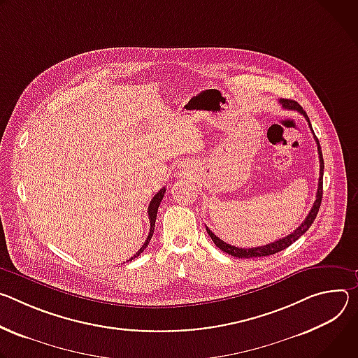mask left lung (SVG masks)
<instances>
[{
    "label": "left lung",
    "mask_w": 358,
    "mask_h": 358,
    "mask_svg": "<svg viewBox=\"0 0 358 358\" xmlns=\"http://www.w3.org/2000/svg\"><path fill=\"white\" fill-rule=\"evenodd\" d=\"M279 103L282 105V108H285V109H289V110H297L299 113H301L304 117H306V121L308 122V127H310V129H311V132H313V135H314V131H313V128H311V124H310V119H308V116H307V113H306V110L296 102V101H293V99H280L279 101ZM314 139H315V142H317V150H319V159H320V176H319V187H317V194H315V202L313 203V206H311V210L308 212V215H307V217L304 219V222L293 231V233H290L289 236H286V237H283V239H279V241H275V242H273V243H268V245H266V246H259V248H252V249H242V248H236V246H230V245H227V243H224L223 241H220L219 237L209 229V227H206V230H208V233H209V236L212 237V241H213V243L222 250V252H224V253H227V255H230V256H233V257H237V259H253V257H263V256H270V255H274V253H279V252H282V250H285V249H287L289 246H292L300 236H303L307 230H308V227L313 224V222H314V219H315V216H317V213H319V209H320V205H322V197H323V173H324V161H323V153H322V148H320V142H319V139H317V136L314 135Z\"/></svg>",
    "instance_id": "left-lung-1"
}]
</instances>
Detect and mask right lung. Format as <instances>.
<instances>
[{"mask_svg": "<svg viewBox=\"0 0 358 358\" xmlns=\"http://www.w3.org/2000/svg\"><path fill=\"white\" fill-rule=\"evenodd\" d=\"M165 192H166V189L164 187V189H161L159 190L153 197H152V201H150V203H149V206H148V216H149V223H150V230H149V234H148V237H146V241H145V243L142 245V248L136 252V255L134 256V257H131L129 260H134L135 257H138L145 249H146V246L149 245V242H150V239H152V234H153V230H155V222H156V213H157V208H159V205H161V202H162V199H164V196H165Z\"/></svg>", "mask_w": 358, "mask_h": 358, "instance_id": "right-lung-1", "label": "right lung"}]
</instances>
